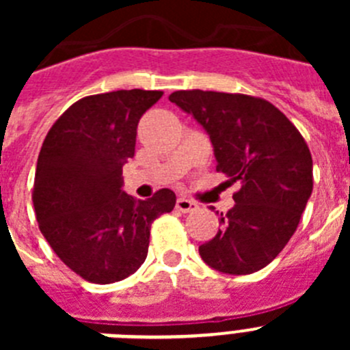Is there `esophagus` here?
<instances>
[{
  "label": "esophagus",
  "instance_id": "1",
  "mask_svg": "<svg viewBox=\"0 0 350 350\" xmlns=\"http://www.w3.org/2000/svg\"><path fill=\"white\" fill-rule=\"evenodd\" d=\"M175 208L187 213V212H194V210L198 208V205L194 202H191V200H187V198H178L177 203H175Z\"/></svg>",
  "mask_w": 350,
  "mask_h": 350
}]
</instances>
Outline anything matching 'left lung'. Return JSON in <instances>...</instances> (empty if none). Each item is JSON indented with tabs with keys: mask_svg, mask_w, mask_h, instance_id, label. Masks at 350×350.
Listing matches in <instances>:
<instances>
[{
	"mask_svg": "<svg viewBox=\"0 0 350 350\" xmlns=\"http://www.w3.org/2000/svg\"><path fill=\"white\" fill-rule=\"evenodd\" d=\"M170 101L210 135L217 172L240 182L234 206L200 256L213 270L247 275L273 261L295 234L314 187L312 156L296 126L270 101L215 91H175Z\"/></svg>",
	"mask_w": 350,
	"mask_h": 350,
	"instance_id": "obj_1",
	"label": "left lung"
}]
</instances>
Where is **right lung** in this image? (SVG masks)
<instances>
[{
	"mask_svg": "<svg viewBox=\"0 0 350 350\" xmlns=\"http://www.w3.org/2000/svg\"><path fill=\"white\" fill-rule=\"evenodd\" d=\"M163 91L85 96L55 120L36 163L33 205L57 258L92 284L122 280L147 258L150 224L172 212L175 193L148 200L122 191V166L135 156L142 116Z\"/></svg>",
	"mask_w": 350,
	"mask_h": 350,
	"instance_id": "add662e5",
	"label": "right lung"
}]
</instances>
